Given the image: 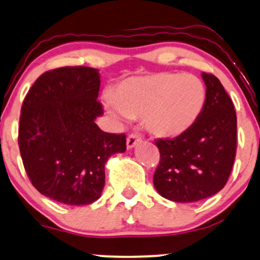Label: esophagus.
<instances>
[{"mask_svg": "<svg viewBox=\"0 0 260 260\" xmlns=\"http://www.w3.org/2000/svg\"><path fill=\"white\" fill-rule=\"evenodd\" d=\"M140 141V137L138 134H131L127 137V149H132Z\"/></svg>", "mask_w": 260, "mask_h": 260, "instance_id": "34e87169", "label": "esophagus"}]
</instances>
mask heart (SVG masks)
<instances>
[{
  "mask_svg": "<svg viewBox=\"0 0 260 260\" xmlns=\"http://www.w3.org/2000/svg\"><path fill=\"white\" fill-rule=\"evenodd\" d=\"M205 98V86L194 75L158 73L122 81L115 88L109 108L123 119L143 116L152 136L172 139L193 126Z\"/></svg>",
  "mask_w": 260,
  "mask_h": 260,
  "instance_id": "1",
  "label": "heart"
}]
</instances>
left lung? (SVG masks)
<instances>
[{
  "label": "left lung",
  "instance_id": "1",
  "mask_svg": "<svg viewBox=\"0 0 260 260\" xmlns=\"http://www.w3.org/2000/svg\"><path fill=\"white\" fill-rule=\"evenodd\" d=\"M205 104L193 126L173 139H157L160 159L153 185L163 198L194 203L225 186L236 154V114L221 81L202 73Z\"/></svg>",
  "mask_w": 260,
  "mask_h": 260
}]
</instances>
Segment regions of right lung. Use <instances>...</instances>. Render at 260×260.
<instances>
[{
	"mask_svg": "<svg viewBox=\"0 0 260 260\" xmlns=\"http://www.w3.org/2000/svg\"><path fill=\"white\" fill-rule=\"evenodd\" d=\"M98 70L84 66L43 73L26 94L19 124V149L35 188L67 205L100 199L106 163L126 151V136L103 132L94 120L103 114L97 101Z\"/></svg>",
	"mask_w": 260,
	"mask_h": 260,
	"instance_id": "obj_1",
	"label": "right lung"
}]
</instances>
